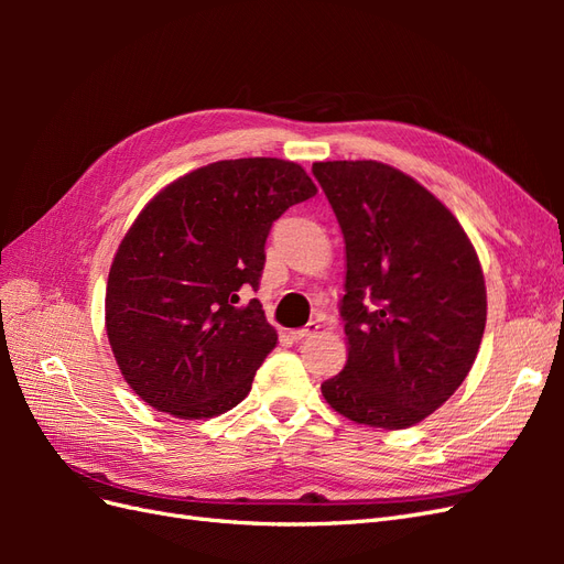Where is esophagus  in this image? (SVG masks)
<instances>
[{"instance_id": "1", "label": "esophagus", "mask_w": 564, "mask_h": 564, "mask_svg": "<svg viewBox=\"0 0 564 564\" xmlns=\"http://www.w3.org/2000/svg\"><path fill=\"white\" fill-rule=\"evenodd\" d=\"M317 332H319V324L317 322H308V324H305V327L294 329V332H289V334H292L294 340H305V338H313Z\"/></svg>"}]
</instances>
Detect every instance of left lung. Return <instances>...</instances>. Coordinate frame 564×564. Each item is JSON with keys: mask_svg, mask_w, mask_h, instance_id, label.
<instances>
[{"mask_svg": "<svg viewBox=\"0 0 564 564\" xmlns=\"http://www.w3.org/2000/svg\"><path fill=\"white\" fill-rule=\"evenodd\" d=\"M313 174L346 242L348 362L322 395L355 423L409 429L454 395L480 350V259L456 216L400 169L338 160Z\"/></svg>", "mask_w": 564, "mask_h": 564, "instance_id": "obj_1", "label": "left lung"}]
</instances>
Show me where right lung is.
Here are the masks:
<instances>
[{
    "label": "right lung",
    "instance_id": "right-lung-1",
    "mask_svg": "<svg viewBox=\"0 0 564 564\" xmlns=\"http://www.w3.org/2000/svg\"><path fill=\"white\" fill-rule=\"evenodd\" d=\"M317 193L296 162L220 160L152 197L119 242L106 332L129 388L158 412L212 419L240 404L278 344L256 292L270 226Z\"/></svg>",
    "mask_w": 564,
    "mask_h": 564
}]
</instances>
